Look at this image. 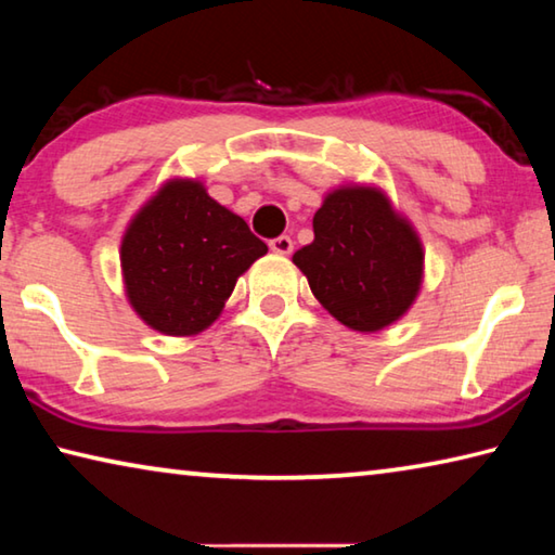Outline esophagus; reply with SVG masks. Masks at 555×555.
Returning <instances> with one entry per match:
<instances>
[{"mask_svg":"<svg viewBox=\"0 0 555 555\" xmlns=\"http://www.w3.org/2000/svg\"><path fill=\"white\" fill-rule=\"evenodd\" d=\"M271 251H276V255H291L294 251V240L288 237V234H281V237H274L269 242Z\"/></svg>","mask_w":555,"mask_h":555,"instance_id":"1","label":"esophagus"}]
</instances>
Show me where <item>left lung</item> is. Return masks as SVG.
Listing matches in <instances>:
<instances>
[{
  "label": "left lung",
  "instance_id": "1",
  "mask_svg": "<svg viewBox=\"0 0 555 555\" xmlns=\"http://www.w3.org/2000/svg\"><path fill=\"white\" fill-rule=\"evenodd\" d=\"M313 232L294 264L337 321L374 333L406 313L421 286L424 249L379 191L331 193L315 212Z\"/></svg>",
  "mask_w": 555,
  "mask_h": 555
}]
</instances>
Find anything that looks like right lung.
<instances>
[{"mask_svg": "<svg viewBox=\"0 0 555 555\" xmlns=\"http://www.w3.org/2000/svg\"><path fill=\"white\" fill-rule=\"evenodd\" d=\"M267 244L195 181L164 185L121 242L127 296L166 335H193L220 315L234 281Z\"/></svg>", "mask_w": 555, "mask_h": 555, "instance_id": "right-lung-1", "label": "right lung"}]
</instances>
